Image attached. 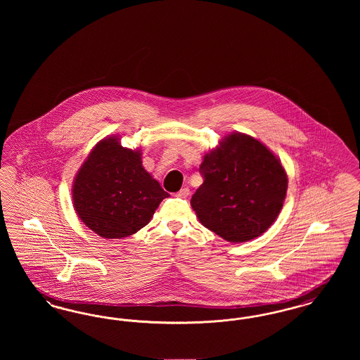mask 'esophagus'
<instances>
[{"label":"esophagus","instance_id":"1","mask_svg":"<svg viewBox=\"0 0 360 360\" xmlns=\"http://www.w3.org/2000/svg\"><path fill=\"white\" fill-rule=\"evenodd\" d=\"M188 194H190L188 188H181V190L176 193V197H179V198H188Z\"/></svg>","mask_w":360,"mask_h":360}]
</instances>
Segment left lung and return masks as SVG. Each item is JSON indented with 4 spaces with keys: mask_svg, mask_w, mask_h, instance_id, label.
Listing matches in <instances>:
<instances>
[{
    "mask_svg": "<svg viewBox=\"0 0 360 360\" xmlns=\"http://www.w3.org/2000/svg\"><path fill=\"white\" fill-rule=\"evenodd\" d=\"M204 184L191 197L200 223L231 243L264 233L278 217L288 190L281 160L244 134L224 137L200 166Z\"/></svg>",
    "mask_w": 360,
    "mask_h": 360,
    "instance_id": "left-lung-1",
    "label": "left lung"
}]
</instances>
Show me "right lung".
<instances>
[{
    "label": "right lung",
    "mask_w": 360,
    "mask_h": 360,
    "mask_svg": "<svg viewBox=\"0 0 360 360\" xmlns=\"http://www.w3.org/2000/svg\"><path fill=\"white\" fill-rule=\"evenodd\" d=\"M167 197L144 170L140 150L121 147L117 136L106 137L93 148L72 185L78 217L105 239L136 233Z\"/></svg>",
    "instance_id": "obj_1"
}]
</instances>
